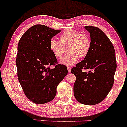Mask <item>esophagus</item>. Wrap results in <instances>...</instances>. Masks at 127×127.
<instances>
[{"label":"esophagus","mask_w":127,"mask_h":127,"mask_svg":"<svg viewBox=\"0 0 127 127\" xmlns=\"http://www.w3.org/2000/svg\"><path fill=\"white\" fill-rule=\"evenodd\" d=\"M67 71H68V72L69 73H70V71H71V67H69V66H68L67 67Z\"/></svg>","instance_id":"esophagus-1"}]
</instances>
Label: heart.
Returning a JSON list of instances; mask_svg holds the SVG:
<instances>
[{
	"mask_svg": "<svg viewBox=\"0 0 127 127\" xmlns=\"http://www.w3.org/2000/svg\"><path fill=\"white\" fill-rule=\"evenodd\" d=\"M91 40L88 36L74 29H69L62 33L60 41L51 39L50 42V50L55 58L61 59L67 51L68 54L61 61V63L66 66H72L79 58H84L89 53L91 48Z\"/></svg>",
	"mask_w": 127,
	"mask_h": 127,
	"instance_id": "1",
	"label": "heart"
}]
</instances>
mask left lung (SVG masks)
I'll return each instance as SVG.
<instances>
[{
  "mask_svg": "<svg viewBox=\"0 0 127 127\" xmlns=\"http://www.w3.org/2000/svg\"><path fill=\"white\" fill-rule=\"evenodd\" d=\"M85 28L90 33L91 48L71 73L76 77L73 86L75 98L80 103L93 105L102 102L110 92L117 64L113 45L105 33L93 26Z\"/></svg>",
  "mask_w": 127,
  "mask_h": 127,
  "instance_id": "8db88e82",
  "label": "left lung"
}]
</instances>
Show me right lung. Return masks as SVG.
Returning <instances> with one entry per match:
<instances>
[{
    "instance_id": "obj_1",
    "label": "right lung",
    "mask_w": 127,
    "mask_h": 127,
    "mask_svg": "<svg viewBox=\"0 0 127 127\" xmlns=\"http://www.w3.org/2000/svg\"><path fill=\"white\" fill-rule=\"evenodd\" d=\"M61 31L37 24L28 29L18 42L17 76L24 94L34 103L53 100L57 86L67 73L66 66L58 64L50 47L51 38ZM52 65L55 67L50 69Z\"/></svg>"
}]
</instances>
